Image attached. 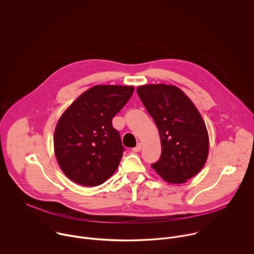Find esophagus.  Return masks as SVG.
<instances>
[{
    "mask_svg": "<svg viewBox=\"0 0 254 254\" xmlns=\"http://www.w3.org/2000/svg\"><path fill=\"white\" fill-rule=\"evenodd\" d=\"M140 150H141V143H139V142L136 144V146H135L134 148H132V151H133V152H139Z\"/></svg>",
    "mask_w": 254,
    "mask_h": 254,
    "instance_id": "34e87169",
    "label": "esophagus"
}]
</instances>
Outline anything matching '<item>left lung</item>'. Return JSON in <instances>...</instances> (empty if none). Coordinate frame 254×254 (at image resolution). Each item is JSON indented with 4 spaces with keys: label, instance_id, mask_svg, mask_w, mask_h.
I'll return each instance as SVG.
<instances>
[{
    "label": "left lung",
    "instance_id": "1",
    "mask_svg": "<svg viewBox=\"0 0 254 254\" xmlns=\"http://www.w3.org/2000/svg\"><path fill=\"white\" fill-rule=\"evenodd\" d=\"M136 92L160 132L162 154L153 169L168 183H185L201 171L208 157L209 138L201 115L174 85H142Z\"/></svg>",
    "mask_w": 254,
    "mask_h": 254
}]
</instances>
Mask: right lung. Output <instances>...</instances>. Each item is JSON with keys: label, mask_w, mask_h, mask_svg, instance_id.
Returning <instances> with one entry per match:
<instances>
[{"label": "right lung", "mask_w": 254, "mask_h": 254, "mask_svg": "<svg viewBox=\"0 0 254 254\" xmlns=\"http://www.w3.org/2000/svg\"><path fill=\"white\" fill-rule=\"evenodd\" d=\"M133 90L132 86H93L61 116L54 132V150L61 170L71 181L94 187L117 171L125 148L113 119Z\"/></svg>", "instance_id": "1"}]
</instances>
